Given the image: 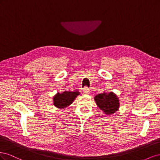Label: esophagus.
<instances>
[{"label":"esophagus","mask_w":160,"mask_h":160,"mask_svg":"<svg viewBox=\"0 0 160 160\" xmlns=\"http://www.w3.org/2000/svg\"><path fill=\"white\" fill-rule=\"evenodd\" d=\"M89 89H88V88H87V87H85L84 89H83V93L84 94H89Z\"/></svg>","instance_id":"34e87169"}]
</instances>
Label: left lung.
Here are the masks:
<instances>
[{
	"instance_id": "obj_1",
	"label": "left lung",
	"mask_w": 160,
	"mask_h": 160,
	"mask_svg": "<svg viewBox=\"0 0 160 160\" xmlns=\"http://www.w3.org/2000/svg\"><path fill=\"white\" fill-rule=\"evenodd\" d=\"M95 100L100 109L108 115L114 113L119 107V99L113 92L98 94L95 97Z\"/></svg>"
}]
</instances>
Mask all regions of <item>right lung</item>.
Masks as SVG:
<instances>
[{
	"label": "right lung",
	"instance_id": "obj_1",
	"mask_svg": "<svg viewBox=\"0 0 160 160\" xmlns=\"http://www.w3.org/2000/svg\"><path fill=\"white\" fill-rule=\"evenodd\" d=\"M79 94L78 91H65L63 93H57L53 98V104L58 108H65L71 105L72 101Z\"/></svg>",
	"mask_w": 160,
	"mask_h": 160
}]
</instances>
